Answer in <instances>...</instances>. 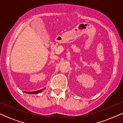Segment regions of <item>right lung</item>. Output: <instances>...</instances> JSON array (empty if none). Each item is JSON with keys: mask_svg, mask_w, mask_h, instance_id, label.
<instances>
[{"mask_svg": "<svg viewBox=\"0 0 123 123\" xmlns=\"http://www.w3.org/2000/svg\"><path fill=\"white\" fill-rule=\"evenodd\" d=\"M45 89V88H43L42 89V90H38V91H33V92H25L26 93H31V94H35V93H40V92H41L43 91Z\"/></svg>", "mask_w": 123, "mask_h": 123, "instance_id": "1", "label": "right lung"}]
</instances>
